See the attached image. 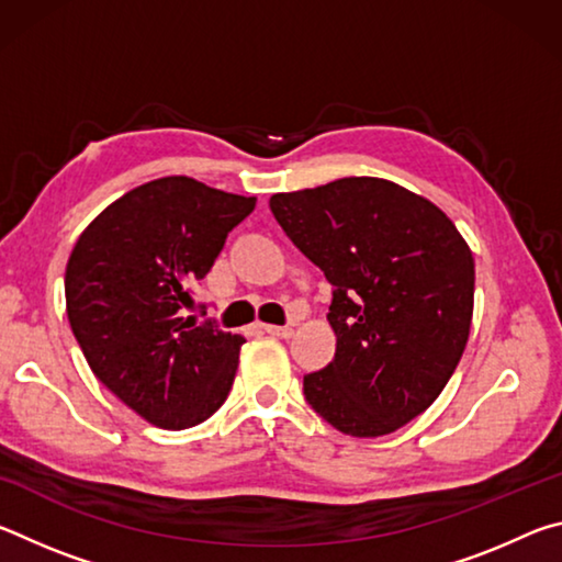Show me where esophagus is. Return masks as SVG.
<instances>
[{
  "label": "esophagus",
  "mask_w": 562,
  "mask_h": 562,
  "mask_svg": "<svg viewBox=\"0 0 562 562\" xmlns=\"http://www.w3.org/2000/svg\"><path fill=\"white\" fill-rule=\"evenodd\" d=\"M262 329L268 331L272 337H280V339H290L294 335L292 327H278V325H262Z\"/></svg>",
  "instance_id": "obj_1"
}]
</instances>
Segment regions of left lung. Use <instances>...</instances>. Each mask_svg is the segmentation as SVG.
Here are the masks:
<instances>
[{"instance_id":"8db88e82","label":"left lung","mask_w":562,"mask_h":562,"mask_svg":"<svg viewBox=\"0 0 562 562\" xmlns=\"http://www.w3.org/2000/svg\"><path fill=\"white\" fill-rule=\"evenodd\" d=\"M270 211L335 288L337 351L304 376V398L357 439L402 429L443 392L469 341V243L441 207L384 178L274 193Z\"/></svg>"}]
</instances>
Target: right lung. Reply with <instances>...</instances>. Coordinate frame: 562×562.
Wrapping results in <instances>:
<instances>
[{
    "mask_svg": "<svg viewBox=\"0 0 562 562\" xmlns=\"http://www.w3.org/2000/svg\"><path fill=\"white\" fill-rule=\"evenodd\" d=\"M258 198L188 176L128 190L66 262V315L91 372L158 429H190L231 392L243 337L198 325L193 288Z\"/></svg>",
    "mask_w": 562,
    "mask_h": 562,
    "instance_id": "1",
    "label": "right lung"
}]
</instances>
